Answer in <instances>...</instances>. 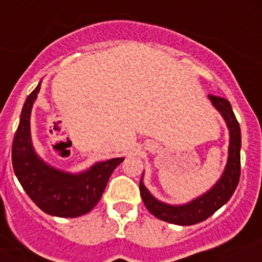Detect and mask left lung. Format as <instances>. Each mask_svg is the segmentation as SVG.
<instances>
[{
  "label": "left lung",
  "instance_id": "obj_1",
  "mask_svg": "<svg viewBox=\"0 0 262 262\" xmlns=\"http://www.w3.org/2000/svg\"><path fill=\"white\" fill-rule=\"evenodd\" d=\"M208 98L219 111L227 123L230 130V145H228V159L226 168L220 179L212 189L200 195L193 201L183 205H170L156 200L144 186L143 179L140 181V194L145 207L152 215L160 220L178 226H191L208 219L222 208L234 194L241 177V127L235 114L227 99L208 95Z\"/></svg>",
  "mask_w": 262,
  "mask_h": 262
}]
</instances>
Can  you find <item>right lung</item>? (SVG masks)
Instances as JSON below:
<instances>
[{"label": "right lung", "mask_w": 262, "mask_h": 262, "mask_svg": "<svg viewBox=\"0 0 262 262\" xmlns=\"http://www.w3.org/2000/svg\"><path fill=\"white\" fill-rule=\"evenodd\" d=\"M40 83L27 98L12 145L14 174L30 199L47 215L77 217L85 215L99 203L110 175L123 158L95 163L80 174L61 171L43 162L31 141L30 117Z\"/></svg>", "instance_id": "right-lung-1"}]
</instances>
